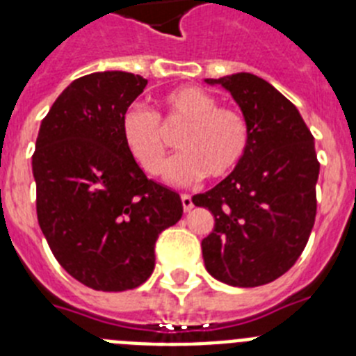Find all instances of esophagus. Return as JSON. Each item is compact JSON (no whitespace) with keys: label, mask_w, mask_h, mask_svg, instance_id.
Returning <instances> with one entry per match:
<instances>
[{"label":"esophagus","mask_w":356,"mask_h":356,"mask_svg":"<svg viewBox=\"0 0 356 356\" xmlns=\"http://www.w3.org/2000/svg\"><path fill=\"white\" fill-rule=\"evenodd\" d=\"M181 205H184L185 212H188V210L193 209L194 203H193V197H191V194H181Z\"/></svg>","instance_id":"obj_1"}]
</instances>
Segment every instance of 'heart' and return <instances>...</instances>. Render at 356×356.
Here are the masks:
<instances>
[{
    "instance_id": "obj_1",
    "label": "heart",
    "mask_w": 356,
    "mask_h": 356,
    "mask_svg": "<svg viewBox=\"0 0 356 356\" xmlns=\"http://www.w3.org/2000/svg\"><path fill=\"white\" fill-rule=\"evenodd\" d=\"M159 112L131 106L121 119V139L135 163L146 175L162 172L168 143L162 128L185 124L176 137L180 153L172 156L165 178L176 185H193L203 176L225 178L237 168L250 146L246 118L221 106L217 97L194 85H181L160 97Z\"/></svg>"
}]
</instances>
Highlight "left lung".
Wrapping results in <instances>:
<instances>
[{
	"instance_id": "8db88e82",
	"label": "left lung",
	"mask_w": 356,
	"mask_h": 356,
	"mask_svg": "<svg viewBox=\"0 0 356 356\" xmlns=\"http://www.w3.org/2000/svg\"><path fill=\"white\" fill-rule=\"evenodd\" d=\"M207 83H221L238 103L250 146L232 175L193 197L216 219L201 241L205 267L234 287L271 284L300 259L316 221L314 135L298 108L262 78L238 72Z\"/></svg>"
}]
</instances>
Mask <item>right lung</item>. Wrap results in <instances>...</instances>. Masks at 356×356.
<instances>
[{"instance_id":"add662e5","label":"right lung","mask_w":356,"mask_h":356,"mask_svg":"<svg viewBox=\"0 0 356 356\" xmlns=\"http://www.w3.org/2000/svg\"><path fill=\"white\" fill-rule=\"evenodd\" d=\"M147 80L122 71L72 81L40 122L33 153L37 219L55 259L94 291L139 287L159 235L180 221V194L149 180L121 139Z\"/></svg>"}]
</instances>
